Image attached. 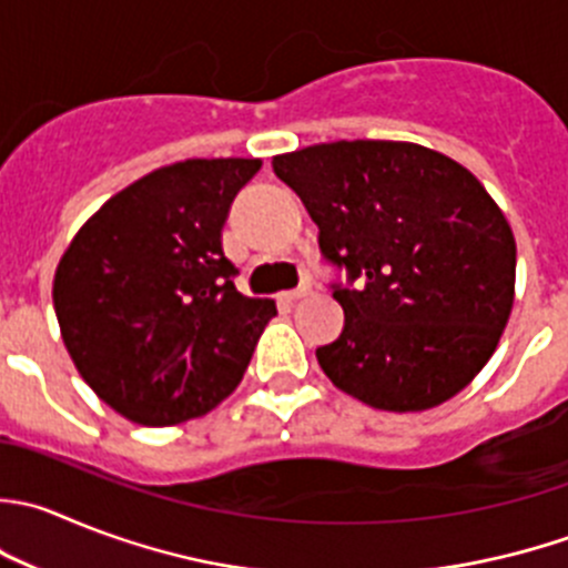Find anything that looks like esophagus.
Instances as JSON below:
<instances>
[{"label":"esophagus","mask_w":568,"mask_h":568,"mask_svg":"<svg viewBox=\"0 0 568 568\" xmlns=\"http://www.w3.org/2000/svg\"><path fill=\"white\" fill-rule=\"evenodd\" d=\"M307 294H311V288H307V285H302V288L288 291V294H285V302H300V300H305Z\"/></svg>","instance_id":"esophagus-1"}]
</instances>
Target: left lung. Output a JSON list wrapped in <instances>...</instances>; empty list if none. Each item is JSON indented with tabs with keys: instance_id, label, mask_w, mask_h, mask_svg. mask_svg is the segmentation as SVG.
Returning a JSON list of instances; mask_svg holds the SVG:
<instances>
[{
	"instance_id": "obj_1",
	"label": "left lung",
	"mask_w": 568,
	"mask_h": 568,
	"mask_svg": "<svg viewBox=\"0 0 568 568\" xmlns=\"http://www.w3.org/2000/svg\"><path fill=\"white\" fill-rule=\"evenodd\" d=\"M318 227L344 333L318 346L335 388L377 410L453 399L497 349L516 300V239L480 180L410 141H333L272 158Z\"/></svg>"
}]
</instances>
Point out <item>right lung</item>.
<instances>
[{
	"label": "right lung",
	"instance_id": "1",
	"mask_svg": "<svg viewBox=\"0 0 568 568\" xmlns=\"http://www.w3.org/2000/svg\"><path fill=\"white\" fill-rule=\"evenodd\" d=\"M261 158H191L110 196L54 268L60 335L93 394L144 427L211 413L244 377L272 300L233 285L222 230Z\"/></svg>",
	"mask_w": 568,
	"mask_h": 568
}]
</instances>
